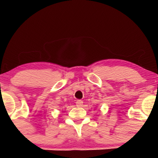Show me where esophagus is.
I'll return each mask as SVG.
<instances>
[{"label":"esophagus","instance_id":"esophagus-1","mask_svg":"<svg viewBox=\"0 0 158 158\" xmlns=\"http://www.w3.org/2000/svg\"><path fill=\"white\" fill-rule=\"evenodd\" d=\"M76 106H79V107H81V106H82V105H83V101L81 99H79L76 101Z\"/></svg>","mask_w":158,"mask_h":158}]
</instances>
